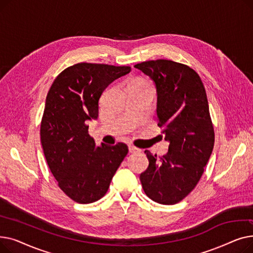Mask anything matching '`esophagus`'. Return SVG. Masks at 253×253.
Masks as SVG:
<instances>
[{"label": "esophagus", "instance_id": "34e87169", "mask_svg": "<svg viewBox=\"0 0 253 253\" xmlns=\"http://www.w3.org/2000/svg\"><path fill=\"white\" fill-rule=\"evenodd\" d=\"M128 149H129V152H130V153H137V152H139V151H140L139 149L135 148V147H134V145H131V144H129V147H128Z\"/></svg>", "mask_w": 253, "mask_h": 253}]
</instances>
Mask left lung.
Wrapping results in <instances>:
<instances>
[{"mask_svg": "<svg viewBox=\"0 0 253 253\" xmlns=\"http://www.w3.org/2000/svg\"><path fill=\"white\" fill-rule=\"evenodd\" d=\"M134 68L149 76L157 90L158 126L164 127L168 152L158 158L144 151L149 167L140 174L153 201L171 205L187 197L200 180L214 145L206 91L188 65L158 59Z\"/></svg>", "mask_w": 253, "mask_h": 253, "instance_id": "obj_1", "label": "left lung"}]
</instances>
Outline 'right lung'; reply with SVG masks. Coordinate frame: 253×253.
Returning <instances> with one entry per match:
<instances>
[{
  "instance_id": "obj_1",
  "label": "right lung",
  "mask_w": 253,
  "mask_h": 253,
  "mask_svg": "<svg viewBox=\"0 0 253 253\" xmlns=\"http://www.w3.org/2000/svg\"><path fill=\"white\" fill-rule=\"evenodd\" d=\"M130 66L77 63L61 72L51 85L41 123V142L48 166L59 188L72 200L88 204L102 198L128 147H96L88 121L98 118L102 92Z\"/></svg>"
}]
</instances>
